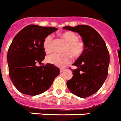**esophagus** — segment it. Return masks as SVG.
<instances>
[{
    "label": "esophagus",
    "instance_id": "obj_1",
    "mask_svg": "<svg viewBox=\"0 0 121 121\" xmlns=\"http://www.w3.org/2000/svg\"><path fill=\"white\" fill-rule=\"evenodd\" d=\"M63 70H64L63 69H60V73H62L63 72Z\"/></svg>",
    "mask_w": 121,
    "mask_h": 121
}]
</instances>
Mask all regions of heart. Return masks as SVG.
Segmentation results:
<instances>
[{"instance_id":"obj_1","label":"heart","mask_w":121,"mask_h":121,"mask_svg":"<svg viewBox=\"0 0 121 121\" xmlns=\"http://www.w3.org/2000/svg\"><path fill=\"white\" fill-rule=\"evenodd\" d=\"M61 37L67 43L64 50L67 53L59 54L57 53L51 54L47 57L49 63L59 67H64L71 61V56L74 58H78L83 53L85 50V43L79 40L78 36L72 31H67L61 34ZM53 36H47L43 41V49L46 52H50L52 49Z\"/></svg>"}]
</instances>
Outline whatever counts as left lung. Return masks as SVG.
<instances>
[{"label":"left lung","mask_w":121,"mask_h":121,"mask_svg":"<svg viewBox=\"0 0 121 121\" xmlns=\"http://www.w3.org/2000/svg\"><path fill=\"white\" fill-rule=\"evenodd\" d=\"M63 29L78 33L85 43L83 53L72 65L73 76L67 82L69 90L81 98L92 95L99 90L106 80L110 55L106 43L94 29L86 25L66 26Z\"/></svg>","instance_id":"8db88e82"}]
</instances>
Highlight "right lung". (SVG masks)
<instances>
[{"instance_id":"1","label":"right lung","mask_w":121,"mask_h":121,"mask_svg":"<svg viewBox=\"0 0 121 121\" xmlns=\"http://www.w3.org/2000/svg\"><path fill=\"white\" fill-rule=\"evenodd\" d=\"M58 29L29 25L15 36L8 51L9 75L19 92L29 95H36L48 90L60 69L47 63L38 67L45 56L43 41L47 36Z\"/></svg>"}]
</instances>
